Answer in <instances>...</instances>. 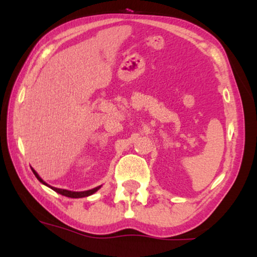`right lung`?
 Segmentation results:
<instances>
[{"instance_id":"1","label":"right lung","mask_w":257,"mask_h":257,"mask_svg":"<svg viewBox=\"0 0 257 257\" xmlns=\"http://www.w3.org/2000/svg\"><path fill=\"white\" fill-rule=\"evenodd\" d=\"M31 170H33V172H34L35 177H36V178L38 179V181L42 182V184L45 185V186H48V187H50L51 189H54V191H55V192H57L58 194H62V195H64V196H68V198H73V199H77V198H85V196L92 195L93 193H96V192L98 191V189H99V188L101 187V186H98V187H96V188L89 189V191H84V192H72V191H68V189L56 188V187H52V186H49V185L47 184V182L42 180L41 177H40V175L37 174V172L35 171L34 168H31Z\"/></svg>"}]
</instances>
